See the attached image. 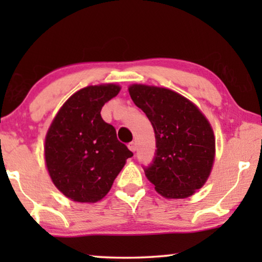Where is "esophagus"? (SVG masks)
I'll list each match as a JSON object with an SVG mask.
<instances>
[{"instance_id":"34e87169","label":"esophagus","mask_w":262,"mask_h":262,"mask_svg":"<svg viewBox=\"0 0 262 262\" xmlns=\"http://www.w3.org/2000/svg\"><path fill=\"white\" fill-rule=\"evenodd\" d=\"M128 147H129V149H130L132 152H135V151H137V144H135L134 141L129 142V144H128Z\"/></svg>"}]
</instances>
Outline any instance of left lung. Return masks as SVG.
<instances>
[{"label":"left lung","mask_w":262,"mask_h":262,"mask_svg":"<svg viewBox=\"0 0 262 262\" xmlns=\"http://www.w3.org/2000/svg\"><path fill=\"white\" fill-rule=\"evenodd\" d=\"M129 95L151 122L156 137L152 163L145 175L169 199H184L210 176L215 140L206 117L190 100L171 90L133 85Z\"/></svg>","instance_id":"8db88e82"}]
</instances>
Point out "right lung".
Wrapping results in <instances>:
<instances>
[{"instance_id": "right-lung-1", "label": "right lung", "mask_w": 262, "mask_h": 262, "mask_svg": "<svg viewBox=\"0 0 262 262\" xmlns=\"http://www.w3.org/2000/svg\"><path fill=\"white\" fill-rule=\"evenodd\" d=\"M120 92L117 85L89 86L74 93L56 115L45 138V162L52 182L66 196L96 202L110 190L133 156L116 129L100 116Z\"/></svg>"}]
</instances>
